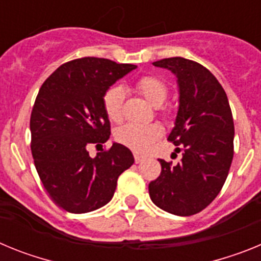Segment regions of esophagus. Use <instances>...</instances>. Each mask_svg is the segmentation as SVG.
<instances>
[{"label": "esophagus", "instance_id": "1", "mask_svg": "<svg viewBox=\"0 0 261 261\" xmlns=\"http://www.w3.org/2000/svg\"><path fill=\"white\" fill-rule=\"evenodd\" d=\"M144 156H141V155H138V154H135V162L136 163H141L142 161H144Z\"/></svg>", "mask_w": 261, "mask_h": 261}]
</instances>
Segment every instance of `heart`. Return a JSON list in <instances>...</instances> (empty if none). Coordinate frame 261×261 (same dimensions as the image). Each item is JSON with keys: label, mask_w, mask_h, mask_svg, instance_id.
<instances>
[{"label": "heart", "mask_w": 261, "mask_h": 261, "mask_svg": "<svg viewBox=\"0 0 261 261\" xmlns=\"http://www.w3.org/2000/svg\"><path fill=\"white\" fill-rule=\"evenodd\" d=\"M135 86L138 93L151 106L165 110L161 107L168 94L165 81L155 75H145L136 82ZM124 99H125V94L120 86L110 87L103 95V108L111 121L119 123L123 119ZM162 128L158 124L128 123L117 129L115 137L120 144L130 147L132 150L145 153L149 150L151 144L162 136Z\"/></svg>", "instance_id": "b5f03b06"}]
</instances>
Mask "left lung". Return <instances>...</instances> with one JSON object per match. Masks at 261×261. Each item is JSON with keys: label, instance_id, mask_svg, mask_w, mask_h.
<instances>
[{"label": "left lung", "instance_id": "1", "mask_svg": "<svg viewBox=\"0 0 261 261\" xmlns=\"http://www.w3.org/2000/svg\"><path fill=\"white\" fill-rule=\"evenodd\" d=\"M177 78L179 108L168 136L181 151L176 166L159 159L161 175L149 184L158 208L176 216L205 209L222 190L234 155V121L225 90L208 69L183 57L153 62Z\"/></svg>", "mask_w": 261, "mask_h": 261}]
</instances>
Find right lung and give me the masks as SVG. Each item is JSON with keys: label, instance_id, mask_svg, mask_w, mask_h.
<instances>
[{"label": "right lung", "instance_id": "right-lung-1", "mask_svg": "<svg viewBox=\"0 0 261 261\" xmlns=\"http://www.w3.org/2000/svg\"><path fill=\"white\" fill-rule=\"evenodd\" d=\"M136 68L82 57L62 64L39 90L30 119L32 158L50 199L69 213L105 206L120 175L135 162L132 151L121 144L114 142L95 158L87 147L110 138L103 95Z\"/></svg>", "mask_w": 261, "mask_h": 261}]
</instances>
